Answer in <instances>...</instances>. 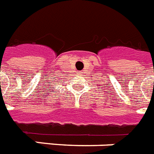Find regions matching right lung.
I'll return each mask as SVG.
<instances>
[{"label": "right lung", "mask_w": 154, "mask_h": 154, "mask_svg": "<svg viewBox=\"0 0 154 154\" xmlns=\"http://www.w3.org/2000/svg\"><path fill=\"white\" fill-rule=\"evenodd\" d=\"M50 84H51V83H50ZM51 88H53V87H51V88H49V89H51ZM49 89H47V90H49Z\"/></svg>", "instance_id": "obj_1"}]
</instances>
